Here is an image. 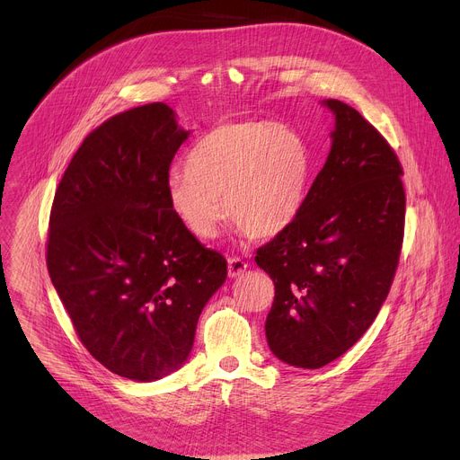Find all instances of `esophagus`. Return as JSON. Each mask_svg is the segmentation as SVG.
Here are the masks:
<instances>
[{
	"mask_svg": "<svg viewBox=\"0 0 460 460\" xmlns=\"http://www.w3.org/2000/svg\"><path fill=\"white\" fill-rule=\"evenodd\" d=\"M245 270H247V261H243V260L238 258V256H231V258H229V261H227V273H229L231 279L240 277Z\"/></svg>",
	"mask_w": 460,
	"mask_h": 460,
	"instance_id": "1",
	"label": "esophagus"
}]
</instances>
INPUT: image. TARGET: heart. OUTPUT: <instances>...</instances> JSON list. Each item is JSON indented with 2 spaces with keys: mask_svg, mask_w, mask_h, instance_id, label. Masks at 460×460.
<instances>
[{
  "mask_svg": "<svg viewBox=\"0 0 460 460\" xmlns=\"http://www.w3.org/2000/svg\"><path fill=\"white\" fill-rule=\"evenodd\" d=\"M183 171L171 174L165 194L194 236L215 238L229 217L252 238H273L304 206L311 155L284 123L224 121L187 153Z\"/></svg>",
  "mask_w": 460,
  "mask_h": 460,
  "instance_id": "b5f03b06",
  "label": "heart"
}]
</instances>
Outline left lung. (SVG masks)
<instances>
[{"instance_id":"obj_1","label":"left lung","mask_w":460,"mask_h":460,"mask_svg":"<svg viewBox=\"0 0 460 460\" xmlns=\"http://www.w3.org/2000/svg\"><path fill=\"white\" fill-rule=\"evenodd\" d=\"M335 114L333 146L295 222L256 249L275 282L266 320L271 351L318 369L344 355L376 318L395 277L406 217L402 165L353 107Z\"/></svg>"}]
</instances>
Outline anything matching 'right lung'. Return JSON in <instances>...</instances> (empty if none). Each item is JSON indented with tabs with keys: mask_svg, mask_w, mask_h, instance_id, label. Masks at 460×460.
<instances>
[{
	"mask_svg": "<svg viewBox=\"0 0 460 460\" xmlns=\"http://www.w3.org/2000/svg\"><path fill=\"white\" fill-rule=\"evenodd\" d=\"M187 135L162 102L105 119L65 169L50 209L47 270L78 339L138 382L187 360L200 313L227 277L226 258L167 202Z\"/></svg>",
	"mask_w": 460,
	"mask_h": 460,
	"instance_id": "right-lung-1",
	"label": "right lung"
}]
</instances>
